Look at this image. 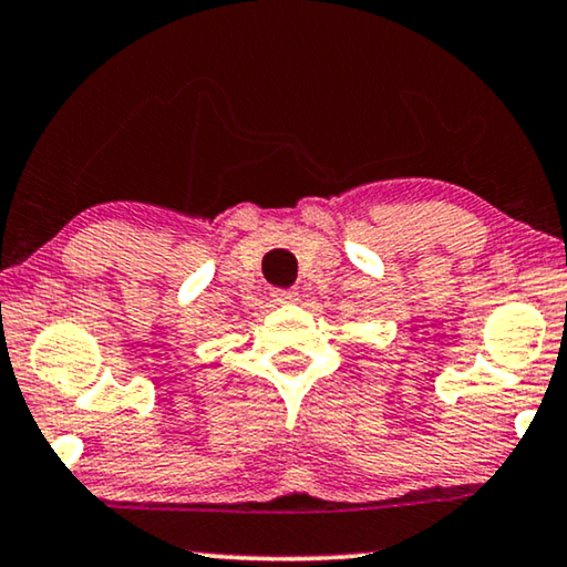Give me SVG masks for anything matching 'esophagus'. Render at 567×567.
Returning <instances> with one entry per match:
<instances>
[{"label": "esophagus", "mask_w": 567, "mask_h": 567, "mask_svg": "<svg viewBox=\"0 0 567 567\" xmlns=\"http://www.w3.org/2000/svg\"><path fill=\"white\" fill-rule=\"evenodd\" d=\"M270 297H274V301H278V303H293V301H299V291L276 289L274 293H270Z\"/></svg>", "instance_id": "34e87169"}]
</instances>
